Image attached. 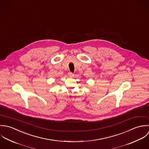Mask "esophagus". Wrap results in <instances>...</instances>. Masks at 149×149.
<instances>
[{
	"mask_svg": "<svg viewBox=\"0 0 149 149\" xmlns=\"http://www.w3.org/2000/svg\"><path fill=\"white\" fill-rule=\"evenodd\" d=\"M68 76L70 77H73L74 76V74L72 72H69L68 73Z\"/></svg>",
	"mask_w": 149,
	"mask_h": 149,
	"instance_id": "34e87169",
	"label": "esophagus"
}]
</instances>
